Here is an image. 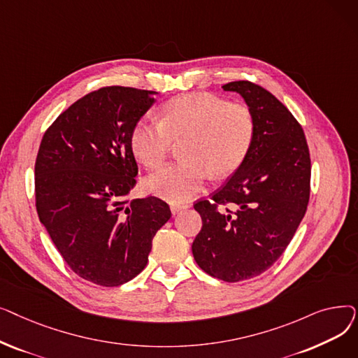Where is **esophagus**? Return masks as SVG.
Returning <instances> with one entry per match:
<instances>
[{"label":"esophagus","mask_w":358,"mask_h":358,"mask_svg":"<svg viewBox=\"0 0 358 358\" xmlns=\"http://www.w3.org/2000/svg\"><path fill=\"white\" fill-rule=\"evenodd\" d=\"M189 208H190L189 203H171V213L177 215L181 210H185V209H189Z\"/></svg>","instance_id":"esophagus-1"}]
</instances>
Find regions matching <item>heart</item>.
<instances>
[{"mask_svg": "<svg viewBox=\"0 0 358 358\" xmlns=\"http://www.w3.org/2000/svg\"><path fill=\"white\" fill-rule=\"evenodd\" d=\"M255 116L243 103H229L209 92H187L168 100L161 122L139 120L130 134L136 159L159 168L174 142H182V161L146 180L149 192L171 201L196 196L216 177L234 174L245 162L255 139Z\"/></svg>", "mask_w": 358, "mask_h": 358, "instance_id": "heart-1", "label": "heart"}]
</instances>
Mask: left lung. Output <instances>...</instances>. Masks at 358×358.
I'll list each match as a JSON object with an SVG mask.
<instances>
[{
    "instance_id": "1",
    "label": "left lung",
    "mask_w": 358,
    "mask_h": 358,
    "mask_svg": "<svg viewBox=\"0 0 358 358\" xmlns=\"http://www.w3.org/2000/svg\"><path fill=\"white\" fill-rule=\"evenodd\" d=\"M222 88L252 110L255 139L227 184L194 204L203 224L192 250L204 273L236 283L268 270L287 248L308 209L310 155L302 126L271 92L250 81Z\"/></svg>"
}]
</instances>
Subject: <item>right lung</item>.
I'll return each instance as SVG.
<instances>
[{
    "label": "right lung",
    "instance_id": "1",
    "mask_svg": "<svg viewBox=\"0 0 358 358\" xmlns=\"http://www.w3.org/2000/svg\"><path fill=\"white\" fill-rule=\"evenodd\" d=\"M155 94L119 85L92 91L61 113L37 152V215L71 270L94 285L136 277L171 217L158 197L126 199L138 176L130 134Z\"/></svg>",
    "mask_w": 358,
    "mask_h": 358
}]
</instances>
